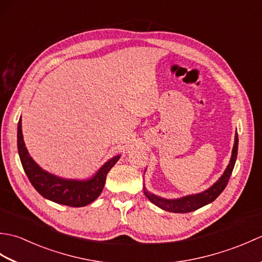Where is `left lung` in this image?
<instances>
[{
    "label": "left lung",
    "mask_w": 262,
    "mask_h": 262,
    "mask_svg": "<svg viewBox=\"0 0 262 262\" xmlns=\"http://www.w3.org/2000/svg\"><path fill=\"white\" fill-rule=\"evenodd\" d=\"M237 145H238V138H237V133L235 134V141H234V146H233L232 151V158L230 160V163L227 165L225 172L222 176L219 181L215 182L213 186H211L207 190L204 192H200L197 194H191V196L182 197L179 199H164L155 196V194L149 193L144 189V193L145 196L151 200V202L157 205L158 207L162 208L166 211H171V213H190V211L196 210L203 206L207 205L220 196L222 191L224 190L225 187L227 186V182L230 180V177L232 174V171L234 169V164L237 157Z\"/></svg>",
    "instance_id": "left-lung-1"
}]
</instances>
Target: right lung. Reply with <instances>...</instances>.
<instances>
[{
  "mask_svg": "<svg viewBox=\"0 0 262 262\" xmlns=\"http://www.w3.org/2000/svg\"><path fill=\"white\" fill-rule=\"evenodd\" d=\"M18 152L28 179L33 188L49 200L71 207H82L96 200L104 187L105 178L110 169L117 163L120 155L109 160L93 178L86 181L66 180L42 170L28 153L21 129V118L18 122Z\"/></svg>",
  "mask_w": 262,
  "mask_h": 262,
  "instance_id": "obj_1",
  "label": "right lung"
}]
</instances>
